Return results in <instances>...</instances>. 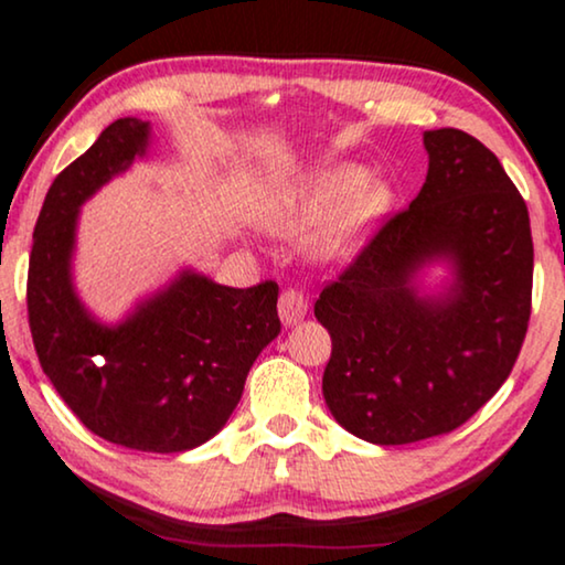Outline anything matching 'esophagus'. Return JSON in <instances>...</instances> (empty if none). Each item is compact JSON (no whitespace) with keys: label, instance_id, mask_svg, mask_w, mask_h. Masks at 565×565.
<instances>
[{"label":"esophagus","instance_id":"obj_1","mask_svg":"<svg viewBox=\"0 0 565 565\" xmlns=\"http://www.w3.org/2000/svg\"><path fill=\"white\" fill-rule=\"evenodd\" d=\"M277 311H280V319L285 327L296 324L306 317V311H309V300H306L303 292L298 288H285L280 292V303H277Z\"/></svg>","mask_w":565,"mask_h":565}]
</instances>
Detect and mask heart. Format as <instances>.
<instances>
[{"instance_id":"1","label":"heart","mask_w":565,"mask_h":565,"mask_svg":"<svg viewBox=\"0 0 565 565\" xmlns=\"http://www.w3.org/2000/svg\"><path fill=\"white\" fill-rule=\"evenodd\" d=\"M337 202L342 204L319 236L321 256L348 254L373 220L390 207V192L379 181H363L358 168H327L277 196L267 212V225L275 233H300Z\"/></svg>"}]
</instances>
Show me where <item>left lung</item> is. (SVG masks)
Returning a JSON list of instances; mask_svg holds the SVG:
<instances>
[{
    "label": "left lung",
    "instance_id": "obj_1",
    "mask_svg": "<svg viewBox=\"0 0 565 565\" xmlns=\"http://www.w3.org/2000/svg\"><path fill=\"white\" fill-rule=\"evenodd\" d=\"M426 184L381 223L313 303L332 337L321 379L342 428L381 446L449 434L514 369L532 313L530 212L503 166L461 129L423 135ZM451 255V299L420 301L408 275Z\"/></svg>",
    "mask_w": 565,
    "mask_h": 565
}]
</instances>
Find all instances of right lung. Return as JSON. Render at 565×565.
I'll list each match as a JSON object with an SVG mask.
<instances>
[{
	"instance_id": "obj_1",
	"label": "right lung",
	"mask_w": 565,
	"mask_h": 565,
	"mask_svg": "<svg viewBox=\"0 0 565 565\" xmlns=\"http://www.w3.org/2000/svg\"><path fill=\"white\" fill-rule=\"evenodd\" d=\"M148 131L142 119H116L54 179L33 231L28 324L43 373L87 430L173 454L207 441L236 409L256 355L280 334V288L186 273L119 327L87 317L70 282L77 207L142 156Z\"/></svg>"
}]
</instances>
